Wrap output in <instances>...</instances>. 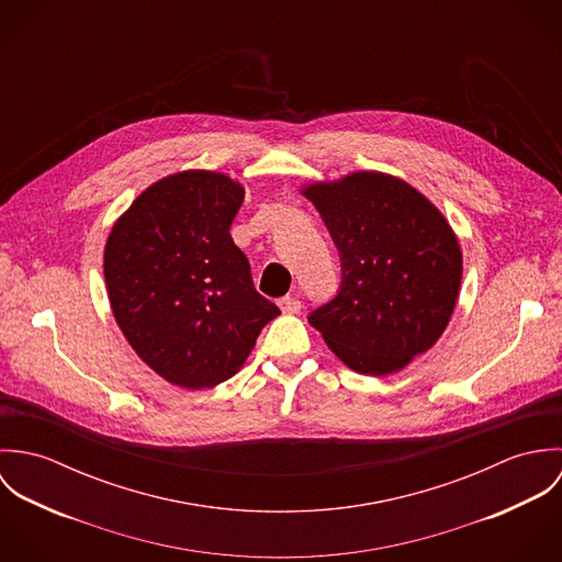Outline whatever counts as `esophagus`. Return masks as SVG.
Segmentation results:
<instances>
[{
	"instance_id": "esophagus-1",
	"label": "esophagus",
	"mask_w": 562,
	"mask_h": 562,
	"mask_svg": "<svg viewBox=\"0 0 562 562\" xmlns=\"http://www.w3.org/2000/svg\"><path fill=\"white\" fill-rule=\"evenodd\" d=\"M277 305H279V310H281L283 314H299V312H301V301H296V299H292V296L279 299Z\"/></svg>"
}]
</instances>
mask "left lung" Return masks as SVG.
Segmentation results:
<instances>
[{"mask_svg": "<svg viewBox=\"0 0 562 562\" xmlns=\"http://www.w3.org/2000/svg\"><path fill=\"white\" fill-rule=\"evenodd\" d=\"M303 194L341 263L337 296L310 324L355 372H398L441 337L454 312L463 255L452 227L424 194L385 172H352Z\"/></svg>", "mask_w": 562, "mask_h": 562, "instance_id": "obj_1", "label": "left lung"}]
</instances>
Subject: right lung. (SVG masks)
<instances>
[{"label":"right lung","instance_id":"obj_1","mask_svg":"<svg viewBox=\"0 0 562 562\" xmlns=\"http://www.w3.org/2000/svg\"><path fill=\"white\" fill-rule=\"evenodd\" d=\"M244 201L221 172L156 181L112 227L103 274L125 339L161 379L186 390L232 379L281 312L263 299L229 234Z\"/></svg>","mask_w":562,"mask_h":562}]
</instances>
